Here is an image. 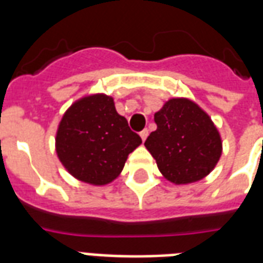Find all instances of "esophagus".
<instances>
[{"mask_svg":"<svg viewBox=\"0 0 263 263\" xmlns=\"http://www.w3.org/2000/svg\"><path fill=\"white\" fill-rule=\"evenodd\" d=\"M139 135H140V138H142V140H143V142H144V140H146V138H147V136H148V129H147V128H144L143 131H140Z\"/></svg>","mask_w":263,"mask_h":263,"instance_id":"1","label":"esophagus"}]
</instances>
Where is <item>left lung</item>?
Segmentation results:
<instances>
[{
  "label": "left lung",
  "mask_w": 263,
  "mask_h": 263,
  "mask_svg": "<svg viewBox=\"0 0 263 263\" xmlns=\"http://www.w3.org/2000/svg\"><path fill=\"white\" fill-rule=\"evenodd\" d=\"M157 129L144 146L165 179L173 184L199 181L222 154L220 132L206 111L188 98H171L154 115Z\"/></svg>",
  "instance_id": "obj_1"
}]
</instances>
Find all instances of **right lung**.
I'll return each mask as SVG.
<instances>
[{
	"mask_svg": "<svg viewBox=\"0 0 263 263\" xmlns=\"http://www.w3.org/2000/svg\"><path fill=\"white\" fill-rule=\"evenodd\" d=\"M140 143L106 94L86 95L72 103L55 134V152L64 168L91 185L117 179L128 154Z\"/></svg>",
	"mask_w": 263,
	"mask_h": 263,
	"instance_id": "right-lung-1",
	"label": "right lung"
}]
</instances>
